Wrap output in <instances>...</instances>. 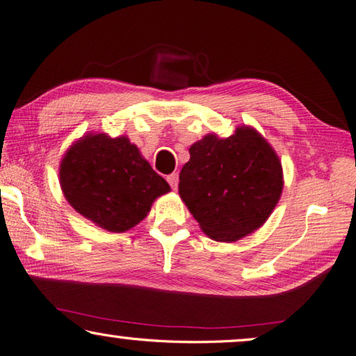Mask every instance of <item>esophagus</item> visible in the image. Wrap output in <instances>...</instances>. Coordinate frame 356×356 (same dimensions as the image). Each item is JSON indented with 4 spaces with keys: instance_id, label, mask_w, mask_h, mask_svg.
Listing matches in <instances>:
<instances>
[{
    "instance_id": "34e87169",
    "label": "esophagus",
    "mask_w": 356,
    "mask_h": 356,
    "mask_svg": "<svg viewBox=\"0 0 356 356\" xmlns=\"http://www.w3.org/2000/svg\"><path fill=\"white\" fill-rule=\"evenodd\" d=\"M167 181H169V184H170V187L173 191H177L178 189V173L175 172V173H170L169 177H167Z\"/></svg>"
}]
</instances>
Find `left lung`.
Instances as JSON below:
<instances>
[{
  "label": "left lung",
  "mask_w": 356,
  "mask_h": 356,
  "mask_svg": "<svg viewBox=\"0 0 356 356\" xmlns=\"http://www.w3.org/2000/svg\"><path fill=\"white\" fill-rule=\"evenodd\" d=\"M178 192L207 237L232 243L264 226L284 191L276 150L250 125L220 138L209 133L189 149Z\"/></svg>",
  "instance_id": "1"
}]
</instances>
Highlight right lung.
<instances>
[{
    "label": "right lung",
    "mask_w": 356,
    "mask_h": 356,
    "mask_svg": "<svg viewBox=\"0 0 356 356\" xmlns=\"http://www.w3.org/2000/svg\"><path fill=\"white\" fill-rule=\"evenodd\" d=\"M60 187L80 216L110 232L140 223L153 201L170 192L127 136L86 133L74 140L58 165Z\"/></svg>",
    "instance_id": "right-lung-1"
}]
</instances>
